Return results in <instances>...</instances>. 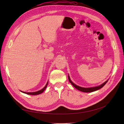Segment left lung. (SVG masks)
I'll list each match as a JSON object with an SVG mask.
<instances>
[{
  "instance_id": "left-lung-1",
  "label": "left lung",
  "mask_w": 124,
  "mask_h": 124,
  "mask_svg": "<svg viewBox=\"0 0 124 124\" xmlns=\"http://www.w3.org/2000/svg\"><path fill=\"white\" fill-rule=\"evenodd\" d=\"M68 79H69V81L70 82V83L72 84L74 87L77 88V89H78V91H80L82 92H85V93H91V92H95L96 91H97L100 88H101L102 87H103V86H104V85L106 84L107 82L108 81V80L107 81H106L105 82H104L103 83H102V84H101L99 86H96V87H89V88H84V87H80V86H78L77 85L75 84L74 83H73V82L71 81V80H70V78L69 77V76L68 75Z\"/></svg>"
}]
</instances>
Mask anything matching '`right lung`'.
<instances>
[{
  "label": "right lung",
  "instance_id": "1",
  "mask_svg": "<svg viewBox=\"0 0 124 124\" xmlns=\"http://www.w3.org/2000/svg\"><path fill=\"white\" fill-rule=\"evenodd\" d=\"M47 84H48V82H47V83H46V86H45L42 89H41V90H40V91H37V92H30V93H29V92H22V91H21V92H22V93H26V94L31 95H39V94H40V93H42L44 91V90L46 89V87H47Z\"/></svg>",
  "mask_w": 124,
  "mask_h": 124
}]
</instances>
